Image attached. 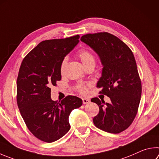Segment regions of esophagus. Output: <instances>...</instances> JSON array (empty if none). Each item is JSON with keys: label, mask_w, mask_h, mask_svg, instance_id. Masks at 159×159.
I'll list each match as a JSON object with an SVG mask.
<instances>
[{"label": "esophagus", "mask_w": 159, "mask_h": 159, "mask_svg": "<svg viewBox=\"0 0 159 159\" xmlns=\"http://www.w3.org/2000/svg\"><path fill=\"white\" fill-rule=\"evenodd\" d=\"M83 103L84 104H87V103H90V99H87V98H83Z\"/></svg>", "instance_id": "1"}]
</instances>
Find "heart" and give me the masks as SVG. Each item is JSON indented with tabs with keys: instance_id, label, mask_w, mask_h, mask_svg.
<instances>
[{
	"instance_id": "1",
	"label": "heart",
	"mask_w": 159,
	"mask_h": 159,
	"mask_svg": "<svg viewBox=\"0 0 159 159\" xmlns=\"http://www.w3.org/2000/svg\"><path fill=\"white\" fill-rule=\"evenodd\" d=\"M78 57H79L80 60H81L83 62V65L85 66V68H88V67H90V66H94L95 65V62H96V60H95V57L92 53L91 51H89L88 49H81L77 53ZM67 57H65L62 59L61 63H60V74H63L65 73L66 66L67 64ZM76 88L81 93H85L86 92V87L84 84H79L76 85Z\"/></svg>"
}]
</instances>
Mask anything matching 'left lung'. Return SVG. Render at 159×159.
I'll list each match as a JSON object with an SVG mask.
<instances>
[{"mask_svg":"<svg viewBox=\"0 0 159 159\" xmlns=\"http://www.w3.org/2000/svg\"><path fill=\"white\" fill-rule=\"evenodd\" d=\"M80 41L99 56L103 69L97 87L102 88L100 93L111 99L110 103L97 97L91 99L99 108L93 122L101 130L119 134L135 119L142 93L134 54L122 40L106 32L85 34Z\"/></svg>","mask_w":159,"mask_h":159,"instance_id":"8db88e82","label":"left lung"}]
</instances>
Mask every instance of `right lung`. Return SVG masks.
Segmentation results:
<instances>
[{
	"mask_svg": "<svg viewBox=\"0 0 159 159\" xmlns=\"http://www.w3.org/2000/svg\"><path fill=\"white\" fill-rule=\"evenodd\" d=\"M79 34L40 42L21 62L16 81V101L28 129L46 143L56 141L70 129L69 116L83 101L67 96L60 102L51 98V87L61 80L62 59L79 42Z\"/></svg>",
	"mask_w": 159,
	"mask_h": 159,
	"instance_id": "obj_1",
	"label": "right lung"
}]
</instances>
